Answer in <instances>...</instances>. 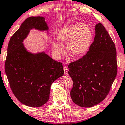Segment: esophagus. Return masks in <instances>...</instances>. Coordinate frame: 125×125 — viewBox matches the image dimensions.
Returning a JSON list of instances; mask_svg holds the SVG:
<instances>
[{
  "mask_svg": "<svg viewBox=\"0 0 125 125\" xmlns=\"http://www.w3.org/2000/svg\"><path fill=\"white\" fill-rule=\"evenodd\" d=\"M63 69H64L65 75H67L68 74V68H67L66 66H64V68H63Z\"/></svg>",
  "mask_w": 125,
  "mask_h": 125,
  "instance_id": "1",
  "label": "esophagus"
}]
</instances>
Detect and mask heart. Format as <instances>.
<instances>
[{
    "mask_svg": "<svg viewBox=\"0 0 125 125\" xmlns=\"http://www.w3.org/2000/svg\"><path fill=\"white\" fill-rule=\"evenodd\" d=\"M59 42H51L53 51L57 57L64 54L63 44L68 43L70 54L78 58L85 55L92 45L93 34L92 30L86 24H74L61 29L57 34Z\"/></svg>",
    "mask_w": 125,
    "mask_h": 125,
    "instance_id": "heart-1",
    "label": "heart"
}]
</instances>
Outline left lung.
<instances>
[{"label": "left lung", "instance_id": "8db88e82", "mask_svg": "<svg viewBox=\"0 0 125 125\" xmlns=\"http://www.w3.org/2000/svg\"><path fill=\"white\" fill-rule=\"evenodd\" d=\"M72 79V100L82 107H91L104 100L117 75L115 44L105 27L95 25V36L83 58L68 65Z\"/></svg>", "mask_w": 125, "mask_h": 125}]
</instances>
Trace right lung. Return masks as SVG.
I'll use <instances>...</instances> for the list:
<instances>
[{"instance_id": "1", "label": "right lung", "mask_w": 125, "mask_h": 125, "mask_svg": "<svg viewBox=\"0 0 125 125\" xmlns=\"http://www.w3.org/2000/svg\"><path fill=\"white\" fill-rule=\"evenodd\" d=\"M32 29L49 36L42 16L27 18L9 42L5 71L10 88L18 100L27 106L39 107L47 102L51 84L64 75L63 65L46 53H32L23 43Z\"/></svg>"}]
</instances>
